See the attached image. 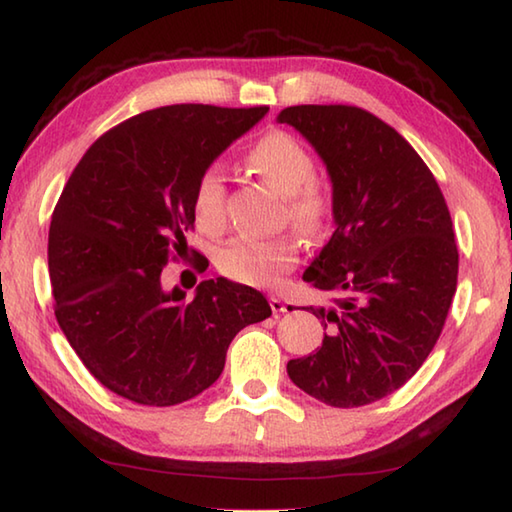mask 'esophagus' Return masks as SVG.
Returning <instances> with one entry per match:
<instances>
[{"mask_svg":"<svg viewBox=\"0 0 512 512\" xmlns=\"http://www.w3.org/2000/svg\"><path fill=\"white\" fill-rule=\"evenodd\" d=\"M269 307H272V312H274V314H283V312H287V305H285L278 296H269Z\"/></svg>","mask_w":512,"mask_h":512,"instance_id":"34e87169","label":"esophagus"}]
</instances>
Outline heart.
<instances>
[{"label": "heart", "mask_w": 512, "mask_h": 512, "mask_svg": "<svg viewBox=\"0 0 512 512\" xmlns=\"http://www.w3.org/2000/svg\"><path fill=\"white\" fill-rule=\"evenodd\" d=\"M260 178L276 194L285 196V218L303 236H321L332 216V196L316 180V162L301 142L285 131H272L260 138L247 156ZM227 180L218 165L200 173L194 189V214L200 229L220 231L225 225ZM298 247L294 238L276 236L267 240H231L216 256L223 276L249 287H276L296 265Z\"/></svg>", "instance_id": "1"}]
</instances>
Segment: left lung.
<instances>
[{"mask_svg": "<svg viewBox=\"0 0 512 512\" xmlns=\"http://www.w3.org/2000/svg\"><path fill=\"white\" fill-rule=\"evenodd\" d=\"M278 122L323 158L336 223L303 274L336 294L307 307L327 334L287 374L327 406H368L412 379L446 325L459 272L446 198L410 142L359 106H287Z\"/></svg>", "mask_w": 512, "mask_h": 512, "instance_id": "8db88e82", "label": "left lung"}]
</instances>
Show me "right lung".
<instances>
[{
  "label": "right lung",
  "instance_id": "right-lung-1",
  "mask_svg": "<svg viewBox=\"0 0 512 512\" xmlns=\"http://www.w3.org/2000/svg\"><path fill=\"white\" fill-rule=\"evenodd\" d=\"M267 111H144L95 140L66 182L48 229L55 318L118 397L158 408L194 399L223 372L234 336L272 314L263 294L227 278L202 281L191 301L162 289V267L189 252L200 173Z\"/></svg>",
  "mask_w": 512,
  "mask_h": 512
}]
</instances>
